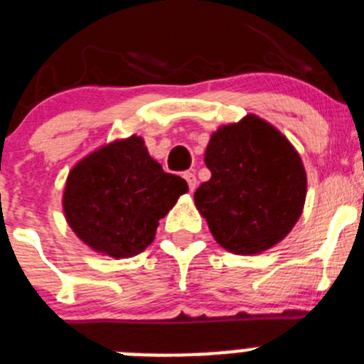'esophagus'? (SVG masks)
Listing matches in <instances>:
<instances>
[{
    "label": "esophagus",
    "mask_w": 364,
    "mask_h": 364,
    "mask_svg": "<svg viewBox=\"0 0 364 364\" xmlns=\"http://www.w3.org/2000/svg\"><path fill=\"white\" fill-rule=\"evenodd\" d=\"M182 177L186 178L187 186H189V191H194V189H196V175H194L193 171H186V173H183Z\"/></svg>",
    "instance_id": "1"
}]
</instances>
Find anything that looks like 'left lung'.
Returning a JSON list of instances; mask_svg holds the SVG:
<instances>
[{
    "mask_svg": "<svg viewBox=\"0 0 364 364\" xmlns=\"http://www.w3.org/2000/svg\"><path fill=\"white\" fill-rule=\"evenodd\" d=\"M205 164L212 177L194 203L225 250L255 255L285 239L303 212L306 171L282 132L250 114L212 134Z\"/></svg>",
    "mask_w": 364,
    "mask_h": 364,
    "instance_id": "obj_1",
    "label": "left lung"
}]
</instances>
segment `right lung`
<instances>
[{
	"instance_id": "add662e5",
	"label": "right lung",
	"mask_w": 364,
	"mask_h": 364,
	"mask_svg": "<svg viewBox=\"0 0 364 364\" xmlns=\"http://www.w3.org/2000/svg\"><path fill=\"white\" fill-rule=\"evenodd\" d=\"M186 191L187 182L166 173L143 139L131 136L93 152L68 173L63 210L82 242L127 258L152 244L159 219Z\"/></svg>"
}]
</instances>
